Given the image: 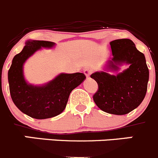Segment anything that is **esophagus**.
I'll list each match as a JSON object with an SVG mask.
<instances>
[{"label": "esophagus", "mask_w": 158, "mask_h": 158, "mask_svg": "<svg viewBox=\"0 0 158 158\" xmlns=\"http://www.w3.org/2000/svg\"><path fill=\"white\" fill-rule=\"evenodd\" d=\"M84 73H85V76H86L87 77H90V75L92 74V70L91 69H89V68H86V69L84 70Z\"/></svg>", "instance_id": "1"}]
</instances>
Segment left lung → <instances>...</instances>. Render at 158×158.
<instances>
[{
    "mask_svg": "<svg viewBox=\"0 0 158 158\" xmlns=\"http://www.w3.org/2000/svg\"><path fill=\"white\" fill-rule=\"evenodd\" d=\"M110 47L113 58L110 69L117 70L118 65L123 63L129 64V67L117 76L106 72L92 73L91 77L98 84L93 100L104 112L124 115L138 107L145 98L149 69L144 55L130 39L113 40Z\"/></svg>",
    "mask_w": 158,
    "mask_h": 158,
    "instance_id": "left-lung-1",
    "label": "left lung"
}]
</instances>
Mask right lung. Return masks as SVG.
I'll return each mask as SVG.
<instances>
[{"mask_svg":"<svg viewBox=\"0 0 158 158\" xmlns=\"http://www.w3.org/2000/svg\"><path fill=\"white\" fill-rule=\"evenodd\" d=\"M55 43L28 40L22 52L15 55L8 70L11 99L23 113L35 119H46L61 114L66 108L69 94L83 82L82 73H61L44 86L28 85L23 77V63L36 51L52 48Z\"/></svg>","mask_w":158,"mask_h":158,"instance_id":"add662e5","label":"right lung"}]
</instances>
